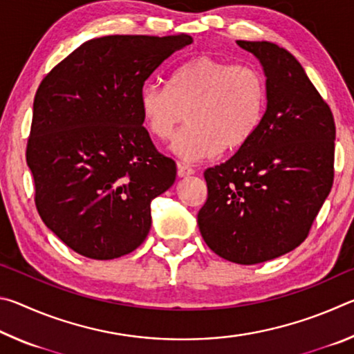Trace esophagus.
I'll use <instances>...</instances> for the list:
<instances>
[{
  "instance_id": "obj_1",
  "label": "esophagus",
  "mask_w": 354,
  "mask_h": 354,
  "mask_svg": "<svg viewBox=\"0 0 354 354\" xmlns=\"http://www.w3.org/2000/svg\"><path fill=\"white\" fill-rule=\"evenodd\" d=\"M195 170L192 169L189 164H184V162H178V175L184 178V176H189V175H194Z\"/></svg>"
}]
</instances>
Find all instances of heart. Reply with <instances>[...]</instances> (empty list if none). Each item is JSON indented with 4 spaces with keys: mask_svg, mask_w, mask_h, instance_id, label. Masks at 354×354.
Masks as SVG:
<instances>
[{
    "mask_svg": "<svg viewBox=\"0 0 354 354\" xmlns=\"http://www.w3.org/2000/svg\"><path fill=\"white\" fill-rule=\"evenodd\" d=\"M140 115L148 133L167 142L185 120L173 151L184 160H200L223 147H243L267 107V84L253 65L232 64L212 56H196L173 71L169 88L148 84L139 98Z\"/></svg>",
    "mask_w": 354,
    "mask_h": 354,
    "instance_id": "b5f03b06",
    "label": "heart"
}]
</instances>
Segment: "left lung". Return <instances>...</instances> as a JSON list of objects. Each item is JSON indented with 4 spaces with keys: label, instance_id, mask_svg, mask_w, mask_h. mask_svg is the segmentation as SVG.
I'll return each instance as SVG.
<instances>
[{
    "label": "left lung",
    "instance_id": "1",
    "mask_svg": "<svg viewBox=\"0 0 354 354\" xmlns=\"http://www.w3.org/2000/svg\"><path fill=\"white\" fill-rule=\"evenodd\" d=\"M267 76V109L254 136L226 162L205 171L198 212L207 247L251 266L295 250L334 181L333 112L299 62L270 41L237 40Z\"/></svg>",
    "mask_w": 354,
    "mask_h": 354
}]
</instances>
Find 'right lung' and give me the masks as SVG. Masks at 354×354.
Here are the masks:
<instances>
[{
  "label": "right lung",
  "instance_id": "1",
  "mask_svg": "<svg viewBox=\"0 0 354 354\" xmlns=\"http://www.w3.org/2000/svg\"><path fill=\"white\" fill-rule=\"evenodd\" d=\"M187 34L106 35L59 62L34 98L26 162L44 223L76 253L107 261L151 227L149 203L176 179L142 127L143 84Z\"/></svg>",
  "mask_w": 354,
  "mask_h": 354
}]
</instances>
